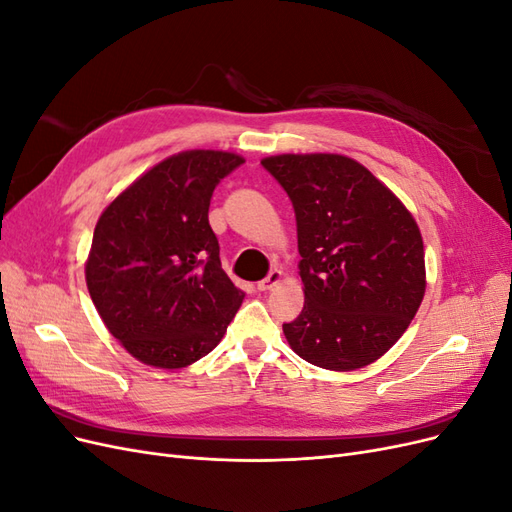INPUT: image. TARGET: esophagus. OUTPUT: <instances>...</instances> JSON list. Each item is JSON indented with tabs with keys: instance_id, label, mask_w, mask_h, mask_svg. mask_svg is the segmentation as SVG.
I'll return each mask as SVG.
<instances>
[{
	"instance_id": "esophagus-1",
	"label": "esophagus",
	"mask_w": 512,
	"mask_h": 512,
	"mask_svg": "<svg viewBox=\"0 0 512 512\" xmlns=\"http://www.w3.org/2000/svg\"><path fill=\"white\" fill-rule=\"evenodd\" d=\"M284 277V273L280 269H273L269 271V275L265 277V280L258 282V290H271L275 284H280V280Z\"/></svg>"
}]
</instances>
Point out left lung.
Segmentation results:
<instances>
[{
	"label": "left lung",
	"mask_w": 512,
	"mask_h": 512,
	"mask_svg": "<svg viewBox=\"0 0 512 512\" xmlns=\"http://www.w3.org/2000/svg\"><path fill=\"white\" fill-rule=\"evenodd\" d=\"M297 218L305 305L284 335L322 369H359L404 335L425 294L423 237L410 211L369 170L337 153L260 162Z\"/></svg>",
	"instance_id": "obj_1"
}]
</instances>
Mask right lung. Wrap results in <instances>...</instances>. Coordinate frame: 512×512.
<instances>
[{"label":"right lung","mask_w":512,"mask_h":512,"mask_svg":"<svg viewBox=\"0 0 512 512\" xmlns=\"http://www.w3.org/2000/svg\"><path fill=\"white\" fill-rule=\"evenodd\" d=\"M237 153L183 151L136 179L104 209L85 280L106 329L138 361L179 369L203 359L243 303L209 226L218 183Z\"/></svg>","instance_id":"obj_1"}]
</instances>
